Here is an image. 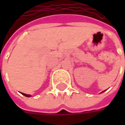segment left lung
I'll return each instance as SVG.
<instances>
[{
  "instance_id": "left-lung-1",
  "label": "left lung",
  "mask_w": 125,
  "mask_h": 125,
  "mask_svg": "<svg viewBox=\"0 0 125 125\" xmlns=\"http://www.w3.org/2000/svg\"><path fill=\"white\" fill-rule=\"evenodd\" d=\"M106 91V90H104V91H103V92H101V93H103V92H104V91Z\"/></svg>"
}]
</instances>
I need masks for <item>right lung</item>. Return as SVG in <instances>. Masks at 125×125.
<instances>
[{
  "mask_svg": "<svg viewBox=\"0 0 125 125\" xmlns=\"http://www.w3.org/2000/svg\"><path fill=\"white\" fill-rule=\"evenodd\" d=\"M22 94V95H24L25 97H31V95H27V94H25V93H21Z\"/></svg>",
  "mask_w": 125,
  "mask_h": 125,
  "instance_id": "1",
  "label": "right lung"
}]
</instances>
